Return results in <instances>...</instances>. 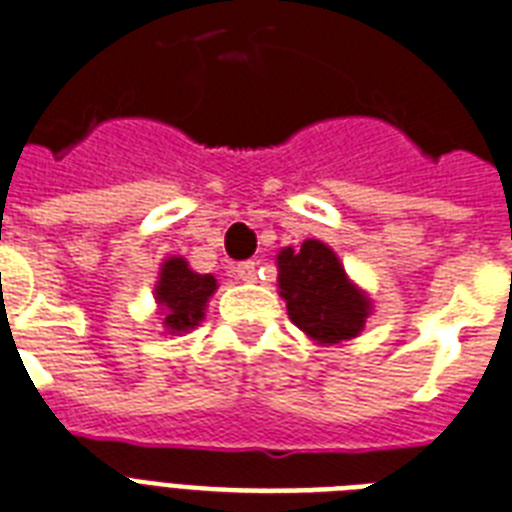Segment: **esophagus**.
Returning a JSON list of instances; mask_svg holds the SVG:
<instances>
[{
    "mask_svg": "<svg viewBox=\"0 0 512 512\" xmlns=\"http://www.w3.org/2000/svg\"><path fill=\"white\" fill-rule=\"evenodd\" d=\"M235 275L245 283H253L256 280V261H240L235 267Z\"/></svg>",
    "mask_w": 512,
    "mask_h": 512,
    "instance_id": "1",
    "label": "esophagus"
}]
</instances>
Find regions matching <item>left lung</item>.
<instances>
[{"label":"left lung","instance_id":"left-lung-1","mask_svg":"<svg viewBox=\"0 0 512 512\" xmlns=\"http://www.w3.org/2000/svg\"><path fill=\"white\" fill-rule=\"evenodd\" d=\"M280 296L296 326L323 344H336L360 334L371 304L347 280L336 253L320 240H304L301 248H285L277 256Z\"/></svg>","mask_w":512,"mask_h":512}]
</instances>
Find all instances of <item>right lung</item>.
<instances>
[{"label": "right lung", "mask_w": 512, "mask_h": 512, "mask_svg": "<svg viewBox=\"0 0 512 512\" xmlns=\"http://www.w3.org/2000/svg\"><path fill=\"white\" fill-rule=\"evenodd\" d=\"M213 291H216L213 275H197L184 259L165 261L157 283V301L170 334H181L197 326Z\"/></svg>", "instance_id": "obj_1"}]
</instances>
